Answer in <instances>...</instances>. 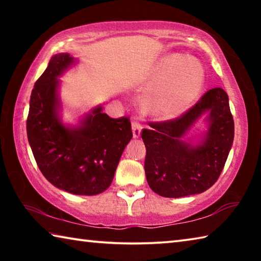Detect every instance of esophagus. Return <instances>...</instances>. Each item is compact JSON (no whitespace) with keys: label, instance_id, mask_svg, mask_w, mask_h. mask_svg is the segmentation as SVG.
<instances>
[{"label":"esophagus","instance_id":"34e87169","mask_svg":"<svg viewBox=\"0 0 261 261\" xmlns=\"http://www.w3.org/2000/svg\"><path fill=\"white\" fill-rule=\"evenodd\" d=\"M141 134V125L139 124V122L134 121L132 122V136H134V138H139Z\"/></svg>","mask_w":261,"mask_h":261}]
</instances>
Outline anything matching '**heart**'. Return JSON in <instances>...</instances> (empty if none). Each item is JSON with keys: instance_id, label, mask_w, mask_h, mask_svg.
Wrapping results in <instances>:
<instances>
[{"instance_id": "b5f03b06", "label": "heart", "mask_w": 261, "mask_h": 261, "mask_svg": "<svg viewBox=\"0 0 261 261\" xmlns=\"http://www.w3.org/2000/svg\"><path fill=\"white\" fill-rule=\"evenodd\" d=\"M204 82V69L197 60L182 54L163 56L145 83V108L159 120L177 117L197 100Z\"/></svg>"}]
</instances>
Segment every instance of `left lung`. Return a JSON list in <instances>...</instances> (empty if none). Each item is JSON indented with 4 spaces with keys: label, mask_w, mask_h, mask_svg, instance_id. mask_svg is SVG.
Listing matches in <instances>:
<instances>
[{
    "label": "left lung",
    "mask_w": 261,
    "mask_h": 261,
    "mask_svg": "<svg viewBox=\"0 0 261 261\" xmlns=\"http://www.w3.org/2000/svg\"><path fill=\"white\" fill-rule=\"evenodd\" d=\"M201 118L203 130L189 137ZM149 126L141 138L146 147L145 174L154 192L187 197L206 191L218 180L235 134L226 91L212 88L183 116Z\"/></svg>",
    "instance_id": "left-lung-1"
}]
</instances>
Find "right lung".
I'll return each instance as SVG.
<instances>
[{
	"label": "right lung",
	"instance_id": "right-lung-1",
	"mask_svg": "<svg viewBox=\"0 0 261 261\" xmlns=\"http://www.w3.org/2000/svg\"><path fill=\"white\" fill-rule=\"evenodd\" d=\"M78 59L68 53L51 56L31 93L26 131L42 175L57 189L95 196L113 182L122 153L132 138L129 118H110L101 105L77 123L62 120L60 86Z\"/></svg>",
	"mask_w": 261,
	"mask_h": 261
}]
</instances>
